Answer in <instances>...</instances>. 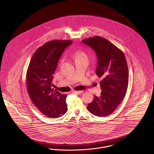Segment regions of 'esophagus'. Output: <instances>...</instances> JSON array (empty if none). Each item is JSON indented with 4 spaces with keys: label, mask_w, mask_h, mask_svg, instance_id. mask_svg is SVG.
Returning <instances> with one entry per match:
<instances>
[{
    "label": "esophagus",
    "mask_w": 154,
    "mask_h": 154,
    "mask_svg": "<svg viewBox=\"0 0 154 154\" xmlns=\"http://www.w3.org/2000/svg\"><path fill=\"white\" fill-rule=\"evenodd\" d=\"M83 92H84V91H74L73 92V93H74V94H79V95H80V94H83Z\"/></svg>",
    "instance_id": "obj_1"
}]
</instances>
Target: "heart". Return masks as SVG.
I'll return each mask as SVG.
<instances>
[{"mask_svg": "<svg viewBox=\"0 0 154 154\" xmlns=\"http://www.w3.org/2000/svg\"><path fill=\"white\" fill-rule=\"evenodd\" d=\"M72 56L75 61L80 59H88L87 55L82 51H75L72 52Z\"/></svg>", "mask_w": 154, "mask_h": 154, "instance_id": "1", "label": "heart"}]
</instances>
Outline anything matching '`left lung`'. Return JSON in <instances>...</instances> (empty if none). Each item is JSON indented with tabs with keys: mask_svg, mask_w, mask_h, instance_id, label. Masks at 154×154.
Returning <instances> with one entry per match:
<instances>
[{
	"mask_svg": "<svg viewBox=\"0 0 154 154\" xmlns=\"http://www.w3.org/2000/svg\"><path fill=\"white\" fill-rule=\"evenodd\" d=\"M97 58L95 73L102 77L100 96L87 106L88 111L97 117H105L116 110L124 98L128 88V67L124 52L107 39L100 36L83 40Z\"/></svg>",
	"mask_w": 154,
	"mask_h": 154,
	"instance_id": "obj_1",
	"label": "left lung"
}]
</instances>
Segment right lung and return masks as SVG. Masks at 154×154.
Here are the masks:
<instances>
[{"instance_id":"obj_1","label":"right lung","mask_w":154,"mask_h":154,"mask_svg":"<svg viewBox=\"0 0 154 154\" xmlns=\"http://www.w3.org/2000/svg\"><path fill=\"white\" fill-rule=\"evenodd\" d=\"M71 40H54L40 47L30 60L26 73V87L32 101L48 117L58 118L67 112V95L52 88L53 75L65 49Z\"/></svg>"}]
</instances>
